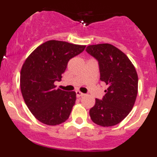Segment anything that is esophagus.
<instances>
[{
	"label": "esophagus",
	"instance_id": "1",
	"mask_svg": "<svg viewBox=\"0 0 157 157\" xmlns=\"http://www.w3.org/2000/svg\"><path fill=\"white\" fill-rule=\"evenodd\" d=\"M76 94H77V97H82V96H84V94H83V93H81V92H80V91L76 92Z\"/></svg>",
	"mask_w": 157,
	"mask_h": 157
}]
</instances>
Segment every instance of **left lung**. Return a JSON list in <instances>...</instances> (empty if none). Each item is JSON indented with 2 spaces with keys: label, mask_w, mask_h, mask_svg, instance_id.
<instances>
[{
  "label": "left lung",
  "mask_w": 157,
  "mask_h": 157,
  "mask_svg": "<svg viewBox=\"0 0 157 157\" xmlns=\"http://www.w3.org/2000/svg\"><path fill=\"white\" fill-rule=\"evenodd\" d=\"M86 51L99 61L100 80L108 86L102 100L96 99L90 118L98 125L114 126L134 107L138 89L137 71L127 55L111 44L89 45Z\"/></svg>",
  "instance_id": "obj_1"
}]
</instances>
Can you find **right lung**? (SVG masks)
Listing matches in <instances>:
<instances>
[{
  "label": "right lung",
  "mask_w": 157,
  "mask_h": 157,
  "mask_svg": "<svg viewBox=\"0 0 157 157\" xmlns=\"http://www.w3.org/2000/svg\"><path fill=\"white\" fill-rule=\"evenodd\" d=\"M86 45L49 40L38 46L26 59L20 71L22 96L35 118L48 125H57L69 118L76 93L55 89L69 60Z\"/></svg>",
  "instance_id": "obj_1"
}]
</instances>
